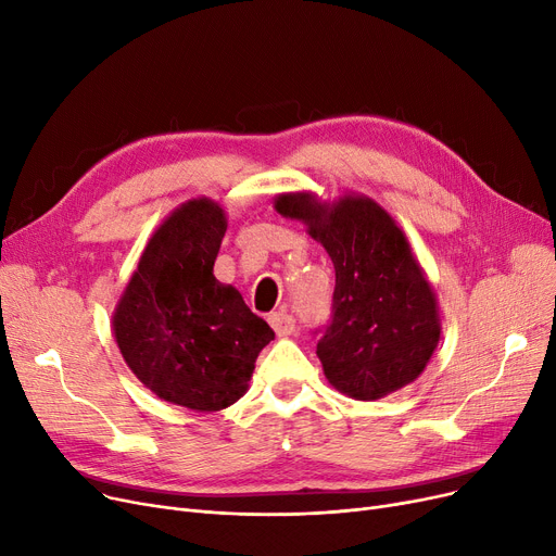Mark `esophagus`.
I'll return each mask as SVG.
<instances>
[{"label": "esophagus", "instance_id": "34e87169", "mask_svg": "<svg viewBox=\"0 0 556 556\" xmlns=\"http://www.w3.org/2000/svg\"><path fill=\"white\" fill-rule=\"evenodd\" d=\"M268 323H270V327L275 329V333L279 336V338H283V336H290V333H295V319H293V315H290L288 311H275L270 317H268Z\"/></svg>", "mask_w": 556, "mask_h": 556}]
</instances>
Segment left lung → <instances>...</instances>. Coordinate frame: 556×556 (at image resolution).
I'll list each match as a JSON object with an SVG mask.
<instances>
[{
    "label": "left lung",
    "mask_w": 556,
    "mask_h": 556,
    "mask_svg": "<svg viewBox=\"0 0 556 556\" xmlns=\"http://www.w3.org/2000/svg\"><path fill=\"white\" fill-rule=\"evenodd\" d=\"M275 210L302 220L333 261V311L317 340L327 381L358 401L413 383L434 354L442 323L434 290L394 218L354 193L338 202L281 193Z\"/></svg>",
    "instance_id": "left-lung-1"
}]
</instances>
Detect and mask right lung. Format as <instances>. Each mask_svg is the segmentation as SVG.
Returning a JSON list of instances; mask_svg holds the SVG:
<instances>
[{"mask_svg": "<svg viewBox=\"0 0 556 556\" xmlns=\"http://www.w3.org/2000/svg\"><path fill=\"white\" fill-rule=\"evenodd\" d=\"M225 229L218 202L180 204L143 248L112 315L132 374L160 399L195 413L237 403L258 352L275 340L239 290L214 277Z\"/></svg>", "mask_w": 556, "mask_h": 556, "instance_id": "add662e5", "label": "right lung"}]
</instances>
